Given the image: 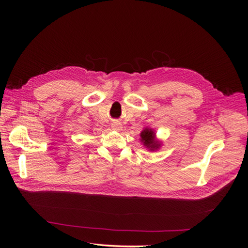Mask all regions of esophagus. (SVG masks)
Segmentation results:
<instances>
[{"instance_id": "34e87169", "label": "esophagus", "mask_w": 248, "mask_h": 248, "mask_svg": "<svg viewBox=\"0 0 248 248\" xmlns=\"http://www.w3.org/2000/svg\"><path fill=\"white\" fill-rule=\"evenodd\" d=\"M111 128H112V130H116V131H119V130H121V128H122V124L120 123V122H112L111 123Z\"/></svg>"}]
</instances>
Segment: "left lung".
<instances>
[{
  "instance_id": "obj_1",
  "label": "left lung",
  "mask_w": 248,
  "mask_h": 248,
  "mask_svg": "<svg viewBox=\"0 0 248 248\" xmlns=\"http://www.w3.org/2000/svg\"><path fill=\"white\" fill-rule=\"evenodd\" d=\"M140 137V142L144 145L145 148L149 150V151H157V150L160 149L162 146V142L156 138L155 130L153 128H150V127H145V128L141 130Z\"/></svg>"
}]
</instances>
